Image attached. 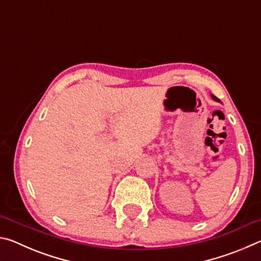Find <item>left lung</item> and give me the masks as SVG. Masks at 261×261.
<instances>
[{"label": "left lung", "instance_id": "1", "mask_svg": "<svg viewBox=\"0 0 261 261\" xmlns=\"http://www.w3.org/2000/svg\"><path fill=\"white\" fill-rule=\"evenodd\" d=\"M212 99H213V100H215V101H218V102H220V100H219L218 98H216V96H214L213 94H212Z\"/></svg>", "mask_w": 261, "mask_h": 261}]
</instances>
